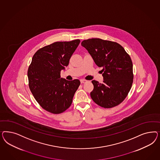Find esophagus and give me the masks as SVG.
Masks as SVG:
<instances>
[{
	"label": "esophagus",
	"mask_w": 160,
	"mask_h": 160,
	"mask_svg": "<svg viewBox=\"0 0 160 160\" xmlns=\"http://www.w3.org/2000/svg\"><path fill=\"white\" fill-rule=\"evenodd\" d=\"M80 82H81V83H86V82H87V80L82 79V80H80Z\"/></svg>",
	"instance_id": "1"
}]
</instances>
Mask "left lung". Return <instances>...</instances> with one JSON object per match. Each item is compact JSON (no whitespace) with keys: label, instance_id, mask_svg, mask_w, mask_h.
I'll use <instances>...</instances> for the list:
<instances>
[{"label":"left lung","instance_id":"1","mask_svg":"<svg viewBox=\"0 0 160 160\" xmlns=\"http://www.w3.org/2000/svg\"><path fill=\"white\" fill-rule=\"evenodd\" d=\"M82 46L88 51L98 67L102 68L103 82L92 81V100L104 108L120 104L131 89L133 82L132 63L124 48L116 42L101 39H87Z\"/></svg>","mask_w":160,"mask_h":160}]
</instances>
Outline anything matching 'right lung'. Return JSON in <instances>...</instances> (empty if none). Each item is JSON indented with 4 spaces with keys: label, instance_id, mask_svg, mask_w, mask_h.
Wrapping results in <instances>:
<instances>
[{
    "label": "right lung",
    "instance_id": "obj_1",
    "mask_svg": "<svg viewBox=\"0 0 160 160\" xmlns=\"http://www.w3.org/2000/svg\"><path fill=\"white\" fill-rule=\"evenodd\" d=\"M80 42H57L38 50L28 71L30 90L40 106L48 112L60 114L71 106L80 84L78 79L61 78L69 60Z\"/></svg>",
    "mask_w": 160,
    "mask_h": 160
}]
</instances>
